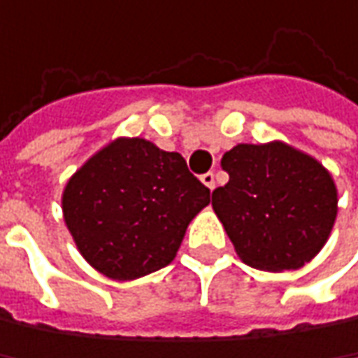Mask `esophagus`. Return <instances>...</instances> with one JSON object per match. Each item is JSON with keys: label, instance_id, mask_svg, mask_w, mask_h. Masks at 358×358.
Masks as SVG:
<instances>
[{"label": "esophagus", "instance_id": "esophagus-1", "mask_svg": "<svg viewBox=\"0 0 358 358\" xmlns=\"http://www.w3.org/2000/svg\"><path fill=\"white\" fill-rule=\"evenodd\" d=\"M200 179H202V183H204V185H206L208 189H215V187H217V181H215V173H204V175H202Z\"/></svg>", "mask_w": 358, "mask_h": 358}]
</instances>
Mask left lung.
Masks as SVG:
<instances>
[{
	"instance_id": "1",
	"label": "left lung",
	"mask_w": 358,
	"mask_h": 358,
	"mask_svg": "<svg viewBox=\"0 0 358 358\" xmlns=\"http://www.w3.org/2000/svg\"><path fill=\"white\" fill-rule=\"evenodd\" d=\"M229 181L213 208L240 259L255 268H300L323 248L338 215L331 175L281 141L240 143L221 158Z\"/></svg>"
}]
</instances>
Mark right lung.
<instances>
[{
  "label": "right lung",
  "mask_w": 358,
  "mask_h": 358,
  "mask_svg": "<svg viewBox=\"0 0 358 358\" xmlns=\"http://www.w3.org/2000/svg\"><path fill=\"white\" fill-rule=\"evenodd\" d=\"M210 202L177 152L116 139L71 177L62 194L69 231L91 267L110 279H137L166 267L189 221Z\"/></svg>",
  "instance_id": "obj_1"
}]
</instances>
